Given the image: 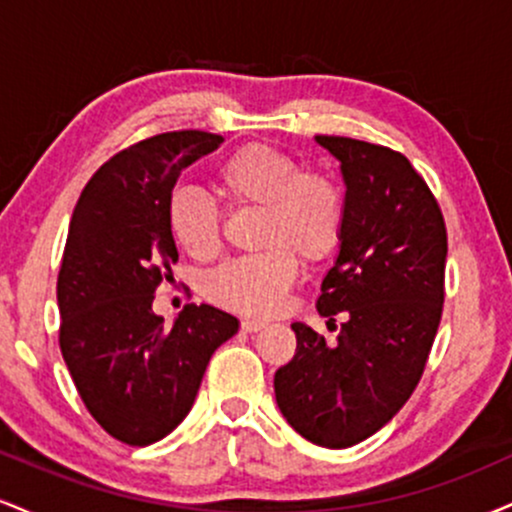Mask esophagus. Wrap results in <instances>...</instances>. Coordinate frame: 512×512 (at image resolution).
Wrapping results in <instances>:
<instances>
[{
    "label": "esophagus",
    "instance_id": "obj_1",
    "mask_svg": "<svg viewBox=\"0 0 512 512\" xmlns=\"http://www.w3.org/2000/svg\"><path fill=\"white\" fill-rule=\"evenodd\" d=\"M240 327H243L245 332H260V330H264V327H267V320H260V317H245L243 322H240Z\"/></svg>",
    "mask_w": 512,
    "mask_h": 512
}]
</instances>
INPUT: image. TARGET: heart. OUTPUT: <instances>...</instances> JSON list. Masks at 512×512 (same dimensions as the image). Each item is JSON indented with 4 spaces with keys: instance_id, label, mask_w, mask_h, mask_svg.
Masks as SVG:
<instances>
[{
    "instance_id": "obj_1",
    "label": "heart",
    "mask_w": 512,
    "mask_h": 512,
    "mask_svg": "<svg viewBox=\"0 0 512 512\" xmlns=\"http://www.w3.org/2000/svg\"><path fill=\"white\" fill-rule=\"evenodd\" d=\"M214 190L231 209H257V255L223 262L207 276V296L245 315L281 305L298 276V257L320 264L337 252L346 228L344 185L322 168L269 144H245L216 163ZM168 231L192 260L219 252V214L207 197L178 190L168 199Z\"/></svg>"
}]
</instances>
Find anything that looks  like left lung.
Segmentation results:
<instances>
[{
  "mask_svg": "<svg viewBox=\"0 0 512 512\" xmlns=\"http://www.w3.org/2000/svg\"><path fill=\"white\" fill-rule=\"evenodd\" d=\"M317 142L346 180L342 250L317 298L337 339L293 322L296 356L276 370L274 392L305 440L342 450L380 431L424 375L443 315L448 228L404 154L351 137Z\"/></svg>",
  "mask_w": 512,
  "mask_h": 512,
  "instance_id": "8db88e82",
  "label": "left lung"
}]
</instances>
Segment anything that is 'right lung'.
Instances as JSON below:
<instances>
[{
  "mask_svg": "<svg viewBox=\"0 0 512 512\" xmlns=\"http://www.w3.org/2000/svg\"><path fill=\"white\" fill-rule=\"evenodd\" d=\"M221 142L202 129L142 139L105 161L74 207L57 274L60 349L88 414L120 443L166 438L190 414L211 354L238 332L211 305H185L170 330L151 310L178 262L170 192Z\"/></svg>",
  "mask_w": 512,
  "mask_h": 512,
  "instance_id": "add662e5",
  "label": "right lung"
}]
</instances>
